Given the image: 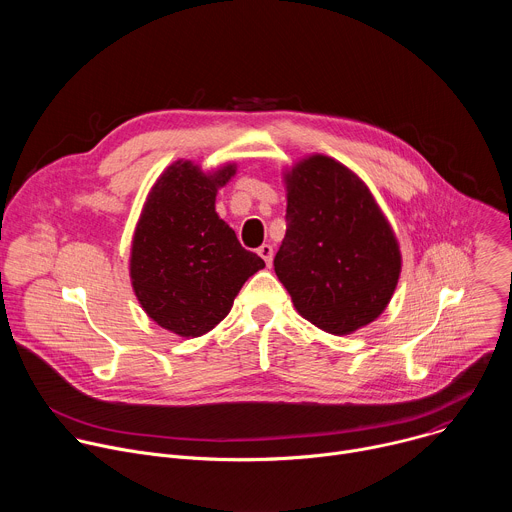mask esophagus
Returning <instances> with one entry per match:
<instances>
[{
  "label": "esophagus",
  "instance_id": "1",
  "mask_svg": "<svg viewBox=\"0 0 512 512\" xmlns=\"http://www.w3.org/2000/svg\"><path fill=\"white\" fill-rule=\"evenodd\" d=\"M257 253L261 255V259L267 263V267H271V261H273V247L271 245H261L257 249Z\"/></svg>",
  "mask_w": 512,
  "mask_h": 512
}]
</instances>
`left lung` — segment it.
<instances>
[{
    "label": "left lung",
    "mask_w": 512,
    "mask_h": 512,
    "mask_svg": "<svg viewBox=\"0 0 512 512\" xmlns=\"http://www.w3.org/2000/svg\"><path fill=\"white\" fill-rule=\"evenodd\" d=\"M273 267L296 310L342 336L387 308L401 255L369 188L342 164L312 156L287 176L285 237Z\"/></svg>",
    "instance_id": "8db88e82"
}]
</instances>
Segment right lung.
Returning <instances> with one entry per match:
<instances>
[{
    "label": "right lung",
    "instance_id": "right-lung-1",
    "mask_svg": "<svg viewBox=\"0 0 512 512\" xmlns=\"http://www.w3.org/2000/svg\"><path fill=\"white\" fill-rule=\"evenodd\" d=\"M233 174V166L206 176L190 162H176L154 186L135 231V296L152 320L180 336L214 328L243 283L265 267L214 212L216 188Z\"/></svg>",
    "mask_w": 512,
    "mask_h": 512
}]
</instances>
